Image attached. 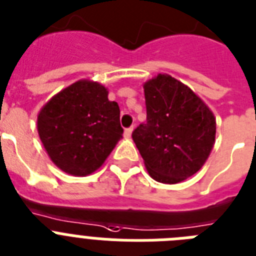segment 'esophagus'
I'll return each mask as SVG.
<instances>
[{
  "mask_svg": "<svg viewBox=\"0 0 256 256\" xmlns=\"http://www.w3.org/2000/svg\"><path fill=\"white\" fill-rule=\"evenodd\" d=\"M132 128H124V138H130L132 136Z\"/></svg>",
  "mask_w": 256,
  "mask_h": 256,
  "instance_id": "obj_1",
  "label": "esophagus"
}]
</instances>
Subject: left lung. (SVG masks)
I'll return each mask as SVG.
<instances>
[{"label": "left lung", "instance_id": "obj_1", "mask_svg": "<svg viewBox=\"0 0 256 256\" xmlns=\"http://www.w3.org/2000/svg\"><path fill=\"white\" fill-rule=\"evenodd\" d=\"M147 121L132 132L154 180L178 184L203 166L214 143L216 120L188 86L160 74L144 84Z\"/></svg>", "mask_w": 256, "mask_h": 256}]
</instances>
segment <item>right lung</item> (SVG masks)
I'll list each match as a JSON object with an SVG mask.
<instances>
[{"label": "right lung", "mask_w": 256, "mask_h": 256, "mask_svg": "<svg viewBox=\"0 0 256 256\" xmlns=\"http://www.w3.org/2000/svg\"><path fill=\"white\" fill-rule=\"evenodd\" d=\"M38 136L49 158L72 176L100 168L124 128L120 106L96 82L79 80L50 98L38 117Z\"/></svg>", "instance_id": "right-lung-1"}]
</instances>
